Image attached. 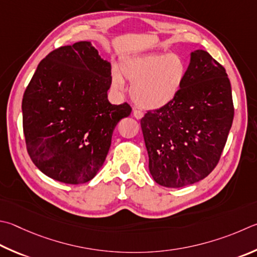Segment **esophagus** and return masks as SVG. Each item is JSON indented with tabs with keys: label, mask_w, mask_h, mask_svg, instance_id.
Here are the masks:
<instances>
[{
	"label": "esophagus",
	"mask_w": 257,
	"mask_h": 257,
	"mask_svg": "<svg viewBox=\"0 0 257 257\" xmlns=\"http://www.w3.org/2000/svg\"><path fill=\"white\" fill-rule=\"evenodd\" d=\"M133 114H134V116L136 119H142L143 118V115H144V113L142 112L141 110H137V109H135L134 111H133Z\"/></svg>",
	"instance_id": "34e87169"
}]
</instances>
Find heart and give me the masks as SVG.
<instances>
[{
    "label": "heart",
    "instance_id": "b5f03b06",
    "mask_svg": "<svg viewBox=\"0 0 257 257\" xmlns=\"http://www.w3.org/2000/svg\"><path fill=\"white\" fill-rule=\"evenodd\" d=\"M119 74L113 71L112 84L123 90L124 76L133 84L132 96L144 109H160L179 94L188 76V65L177 54L151 53L122 60Z\"/></svg>",
    "mask_w": 257,
    "mask_h": 257
}]
</instances>
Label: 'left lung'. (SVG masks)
I'll return each instance as SVG.
<instances>
[{
    "label": "left lung",
    "instance_id": "left-lung-1",
    "mask_svg": "<svg viewBox=\"0 0 257 257\" xmlns=\"http://www.w3.org/2000/svg\"><path fill=\"white\" fill-rule=\"evenodd\" d=\"M232 119L226 69L207 51H193L177 96L141 120L154 181L182 188L208 176L220 160Z\"/></svg>",
    "mask_w": 257,
    "mask_h": 257
}]
</instances>
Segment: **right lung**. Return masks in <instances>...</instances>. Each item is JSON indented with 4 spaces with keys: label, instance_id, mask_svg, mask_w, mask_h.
<instances>
[{
    "label": "right lung",
    "instance_id": "right-lung-1",
    "mask_svg": "<svg viewBox=\"0 0 257 257\" xmlns=\"http://www.w3.org/2000/svg\"><path fill=\"white\" fill-rule=\"evenodd\" d=\"M111 65L78 41L39 63L22 99L27 151L44 174L66 184L92 180L108 155L113 130L132 113L111 104Z\"/></svg>",
    "mask_w": 257,
    "mask_h": 257
}]
</instances>
